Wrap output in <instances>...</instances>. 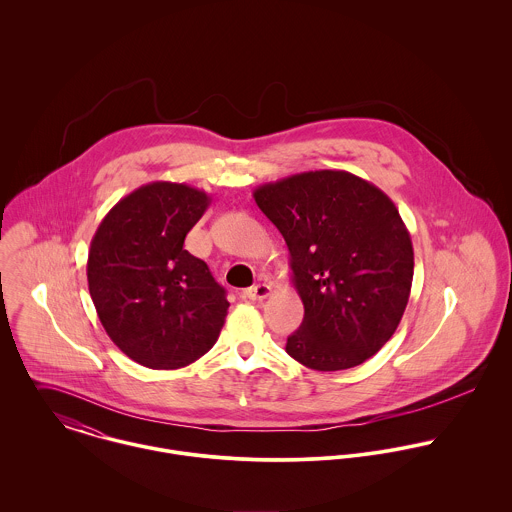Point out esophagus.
I'll return each mask as SVG.
<instances>
[{"label": "esophagus", "mask_w": 512, "mask_h": 512, "mask_svg": "<svg viewBox=\"0 0 512 512\" xmlns=\"http://www.w3.org/2000/svg\"><path fill=\"white\" fill-rule=\"evenodd\" d=\"M270 292H272V288L268 284H256V286L244 290L242 297L248 299V301H262V299H266L270 295Z\"/></svg>", "instance_id": "esophagus-1"}]
</instances>
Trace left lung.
<instances>
[{
	"label": "left lung",
	"instance_id": "left-lung-1",
	"mask_svg": "<svg viewBox=\"0 0 512 512\" xmlns=\"http://www.w3.org/2000/svg\"><path fill=\"white\" fill-rule=\"evenodd\" d=\"M282 232L303 301L288 355L313 370L363 365L394 335L412 288L410 232L386 193L349 171H307L254 191Z\"/></svg>",
	"mask_w": 512,
	"mask_h": 512
}]
</instances>
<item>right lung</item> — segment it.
Wrapping results in <instances>:
<instances>
[{
    "label": "right lung",
    "mask_w": 512,
    "mask_h": 512,
    "mask_svg": "<svg viewBox=\"0 0 512 512\" xmlns=\"http://www.w3.org/2000/svg\"><path fill=\"white\" fill-rule=\"evenodd\" d=\"M211 197L155 181L118 201L88 250V290L108 337L147 368H181L213 349L228 311L209 266L183 248Z\"/></svg>",
    "instance_id": "add662e5"
}]
</instances>
